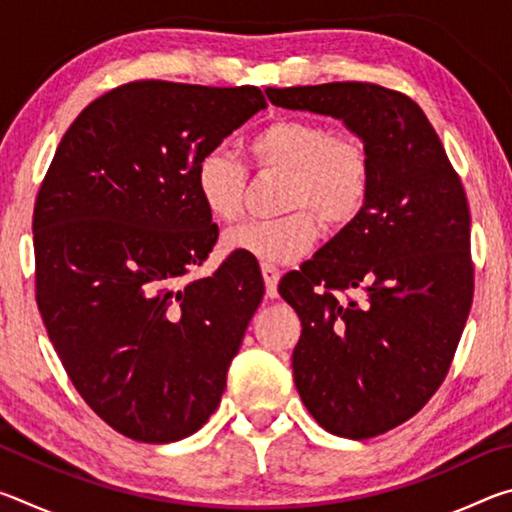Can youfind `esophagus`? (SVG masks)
<instances>
[{
  "mask_svg": "<svg viewBox=\"0 0 512 512\" xmlns=\"http://www.w3.org/2000/svg\"><path fill=\"white\" fill-rule=\"evenodd\" d=\"M262 275H264V284H266V296L268 298H277V282H280V271L273 264H262Z\"/></svg>",
  "mask_w": 512,
  "mask_h": 512,
  "instance_id": "34e87169",
  "label": "esophagus"
}]
</instances>
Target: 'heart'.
Instances as JSON below:
<instances>
[{
	"label": "heart",
	"mask_w": 512,
	"mask_h": 512,
	"mask_svg": "<svg viewBox=\"0 0 512 512\" xmlns=\"http://www.w3.org/2000/svg\"><path fill=\"white\" fill-rule=\"evenodd\" d=\"M257 169L287 173L282 219L250 221L223 235L228 253L264 264H291L305 257L320 237V221L341 230L366 207L370 158L352 135H336L311 119H275L248 140ZM196 192L214 221L232 223L244 212L248 173L230 153L212 151L196 167Z\"/></svg>",
	"instance_id": "1"
}]
</instances>
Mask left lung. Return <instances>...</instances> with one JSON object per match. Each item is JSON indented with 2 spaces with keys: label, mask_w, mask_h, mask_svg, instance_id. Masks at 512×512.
<instances>
[{
  "label": "left lung",
  "mask_w": 512,
  "mask_h": 512,
  "mask_svg": "<svg viewBox=\"0 0 512 512\" xmlns=\"http://www.w3.org/2000/svg\"><path fill=\"white\" fill-rule=\"evenodd\" d=\"M266 94L341 119L368 151L363 212L284 275L280 293L302 323L291 366L307 411L334 436H379L431 400L461 341L474 293L465 189L402 92L348 81Z\"/></svg>",
  "instance_id": "obj_1"
}]
</instances>
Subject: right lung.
<instances>
[{
    "instance_id": "1",
    "label": "right lung",
    "mask_w": 512,
    "mask_h": 512,
    "mask_svg": "<svg viewBox=\"0 0 512 512\" xmlns=\"http://www.w3.org/2000/svg\"><path fill=\"white\" fill-rule=\"evenodd\" d=\"M264 108L253 85H119L74 119L42 180L33 248L49 341L90 409L140 443L210 420L262 302L246 257L183 277L219 237L198 162Z\"/></svg>"
}]
</instances>
